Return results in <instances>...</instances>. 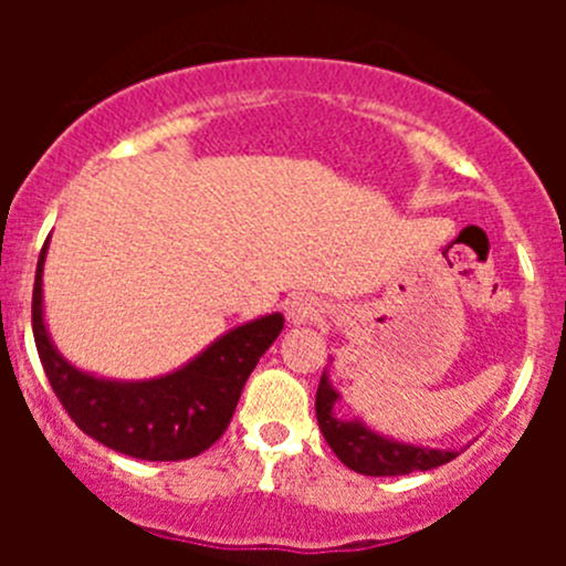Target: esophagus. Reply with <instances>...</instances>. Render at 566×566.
I'll return each mask as SVG.
<instances>
[{
  "label": "esophagus",
  "mask_w": 566,
  "mask_h": 566,
  "mask_svg": "<svg viewBox=\"0 0 566 566\" xmlns=\"http://www.w3.org/2000/svg\"><path fill=\"white\" fill-rule=\"evenodd\" d=\"M284 315L293 323H306V319H315L323 315V304L315 298V295L295 293L284 301Z\"/></svg>",
  "instance_id": "esophagus-1"
}]
</instances>
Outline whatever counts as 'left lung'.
I'll return each instance as SVG.
<instances>
[{
	"label": "left lung",
	"instance_id": "1",
	"mask_svg": "<svg viewBox=\"0 0 566 566\" xmlns=\"http://www.w3.org/2000/svg\"><path fill=\"white\" fill-rule=\"evenodd\" d=\"M339 399L342 394L331 386L328 373H323L315 399L317 424L336 458L350 471L364 473V476H402V473L430 471L460 454L458 449H430L397 441L373 430L361 419H339L334 410Z\"/></svg>",
	"mask_w": 566,
	"mask_h": 566
}]
</instances>
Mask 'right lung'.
I'll list each match as a JSON object with an SVG mask.
<instances>
[{
  "instance_id": "right-lung-1",
  "label": "right lung",
  "mask_w": 566,
  "mask_h": 566,
  "mask_svg": "<svg viewBox=\"0 0 566 566\" xmlns=\"http://www.w3.org/2000/svg\"><path fill=\"white\" fill-rule=\"evenodd\" d=\"M32 293V331L49 384L78 430L136 460H188L224 436L251 369L282 334V312L235 325L167 375L117 380L78 369L56 350L43 312V262Z\"/></svg>"
}]
</instances>
